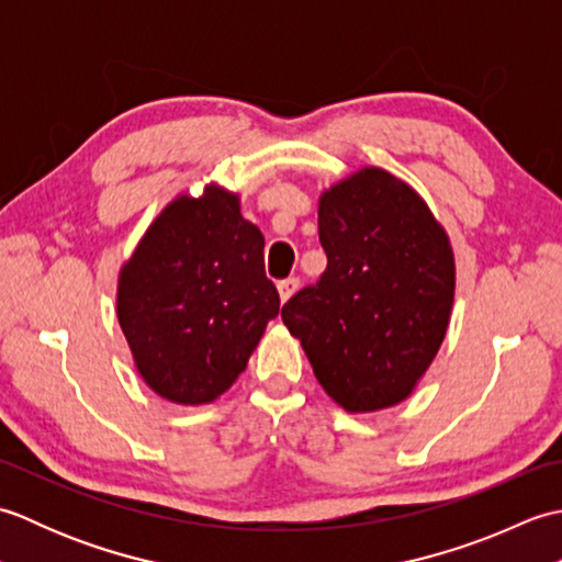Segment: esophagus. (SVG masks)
Instances as JSON below:
<instances>
[{
  "instance_id": "obj_1",
  "label": "esophagus",
  "mask_w": 562,
  "mask_h": 562,
  "mask_svg": "<svg viewBox=\"0 0 562 562\" xmlns=\"http://www.w3.org/2000/svg\"><path fill=\"white\" fill-rule=\"evenodd\" d=\"M296 290H300V278H288V280L278 282V292H280L282 302H288Z\"/></svg>"
}]
</instances>
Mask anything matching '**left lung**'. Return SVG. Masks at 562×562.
I'll list each match as a JSON object with an SVG mask.
<instances>
[{
  "label": "left lung",
  "instance_id": "1",
  "mask_svg": "<svg viewBox=\"0 0 562 562\" xmlns=\"http://www.w3.org/2000/svg\"><path fill=\"white\" fill-rule=\"evenodd\" d=\"M328 266L282 306L318 384L350 413L411 396L449 326L453 254L420 195L362 169L321 195Z\"/></svg>",
  "mask_w": 562,
  "mask_h": 562
}]
</instances>
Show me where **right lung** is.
<instances>
[{
    "label": "right lung",
    "mask_w": 562,
    "mask_h": 562,
    "mask_svg": "<svg viewBox=\"0 0 562 562\" xmlns=\"http://www.w3.org/2000/svg\"><path fill=\"white\" fill-rule=\"evenodd\" d=\"M262 248L258 226L222 188L173 200L149 226L121 272L117 321L161 398L210 403L244 372L280 312Z\"/></svg>",
    "instance_id": "obj_1"
}]
</instances>
